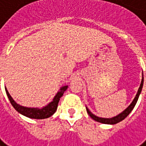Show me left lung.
<instances>
[{"instance_id":"8db88e82","label":"left lung","mask_w":146,"mask_h":146,"mask_svg":"<svg viewBox=\"0 0 146 146\" xmlns=\"http://www.w3.org/2000/svg\"><path fill=\"white\" fill-rule=\"evenodd\" d=\"M143 82H144V77H143H143H142V81H141L140 86H139V88L138 89V92L136 95V97L134 98V99L133 100V102H131V104H129V106L127 107V108L125 109L124 111H122L121 113H120L119 114H117L115 117H113L111 118H104V117H99L98 116L95 115L94 113H92L91 111H89V109L87 108V106L86 107V111L89 113V115L94 120H96L97 122L102 123H104V124H116L117 123L122 121L123 120H124L125 118L127 117V116L129 115V113L133 111V109L134 108V107L136 105V102L138 101V98L139 97V95H140L141 92H142V89H143Z\"/></svg>"}]
</instances>
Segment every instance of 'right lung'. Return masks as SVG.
Segmentation results:
<instances>
[{
	"instance_id": "add662e5",
	"label": "right lung",
	"mask_w": 146,
	"mask_h": 146,
	"mask_svg": "<svg viewBox=\"0 0 146 146\" xmlns=\"http://www.w3.org/2000/svg\"><path fill=\"white\" fill-rule=\"evenodd\" d=\"M68 88V86H62L60 90L57 92L55 96L53 98L52 102L42 107V108H28V107L22 106L20 104H17L13 98L8 92L7 88H5L6 93L7 96L8 98L10 100V103L12 106L15 108V110L21 113L23 115L26 116L27 117L33 118V119H45V118L50 117V116L53 115L55 113V111L57 108L58 102L60 101V98L63 96L64 92L66 91Z\"/></svg>"
}]
</instances>
